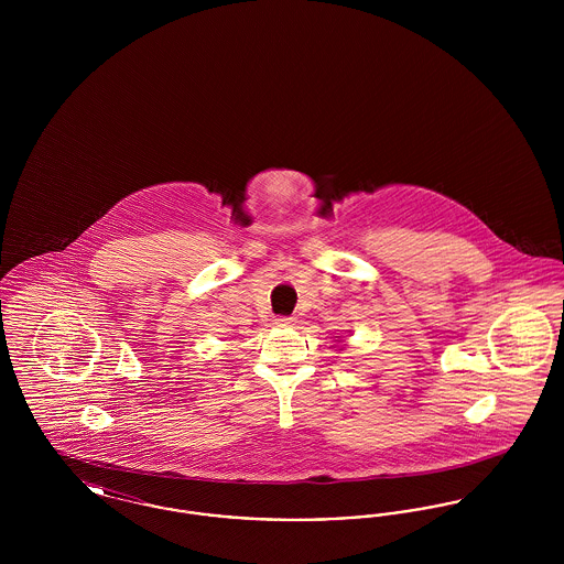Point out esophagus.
<instances>
[{
	"label": "esophagus",
	"mask_w": 564,
	"mask_h": 564,
	"mask_svg": "<svg viewBox=\"0 0 564 564\" xmlns=\"http://www.w3.org/2000/svg\"><path fill=\"white\" fill-rule=\"evenodd\" d=\"M294 317H276L274 319V323L279 325V327H288V325H294Z\"/></svg>",
	"instance_id": "34e87169"
}]
</instances>
